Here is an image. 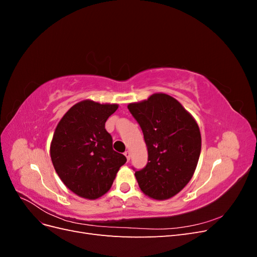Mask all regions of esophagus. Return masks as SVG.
<instances>
[{
    "mask_svg": "<svg viewBox=\"0 0 257 257\" xmlns=\"http://www.w3.org/2000/svg\"><path fill=\"white\" fill-rule=\"evenodd\" d=\"M124 155H125V157H126V160H127V161L131 160V152H130V151H125V152H124Z\"/></svg>",
    "mask_w": 257,
    "mask_h": 257,
    "instance_id": "esophagus-1",
    "label": "esophagus"
}]
</instances>
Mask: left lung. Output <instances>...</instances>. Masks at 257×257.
<instances>
[{"mask_svg": "<svg viewBox=\"0 0 257 257\" xmlns=\"http://www.w3.org/2000/svg\"><path fill=\"white\" fill-rule=\"evenodd\" d=\"M141 125L148 163L135 173L145 195L157 200L174 197L190 182L201 150V136L193 115L176 98L154 93L127 105Z\"/></svg>", "mask_w": 257, "mask_h": 257, "instance_id": "left-lung-1", "label": "left lung"}]
</instances>
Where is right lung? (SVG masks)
Masks as SVG:
<instances>
[{
	"mask_svg": "<svg viewBox=\"0 0 257 257\" xmlns=\"http://www.w3.org/2000/svg\"><path fill=\"white\" fill-rule=\"evenodd\" d=\"M118 104L84 99L69 108L54 131L50 157L67 189L85 199H96L110 190L126 158L112 149L105 122Z\"/></svg>",
	"mask_w": 257,
	"mask_h": 257,
	"instance_id": "right-lung-1",
	"label": "right lung"
}]
</instances>
